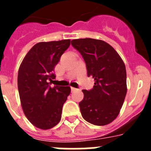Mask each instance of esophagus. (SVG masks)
<instances>
[{
  "instance_id": "esophagus-1",
  "label": "esophagus",
  "mask_w": 151,
  "mask_h": 151,
  "mask_svg": "<svg viewBox=\"0 0 151 151\" xmlns=\"http://www.w3.org/2000/svg\"><path fill=\"white\" fill-rule=\"evenodd\" d=\"M76 88L71 87V91H76Z\"/></svg>"
}]
</instances>
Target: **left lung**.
<instances>
[{
	"mask_svg": "<svg viewBox=\"0 0 151 151\" xmlns=\"http://www.w3.org/2000/svg\"><path fill=\"white\" fill-rule=\"evenodd\" d=\"M71 45L83 57L88 76L94 79L93 88L82 90V117L93 125H107L119 115L126 95L125 64L113 47L101 40L80 38Z\"/></svg>",
	"mask_w": 151,
	"mask_h": 151,
	"instance_id": "obj_1",
	"label": "left lung"
}]
</instances>
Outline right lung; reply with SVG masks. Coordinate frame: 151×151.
<instances>
[{
	"label": "right lung",
	"mask_w": 151,
	"mask_h": 151,
	"mask_svg": "<svg viewBox=\"0 0 151 151\" xmlns=\"http://www.w3.org/2000/svg\"><path fill=\"white\" fill-rule=\"evenodd\" d=\"M70 40L39 42L30 49L18 72V90L24 114L41 129L54 127L61 119L64 103L70 94L69 86L51 87L54 68Z\"/></svg>",
	"instance_id": "add662e5"
}]
</instances>
